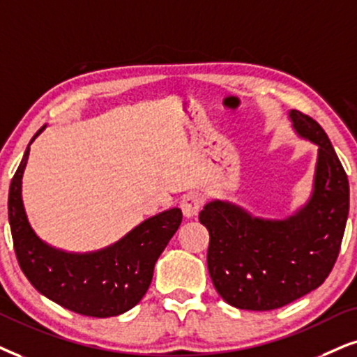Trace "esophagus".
I'll return each mask as SVG.
<instances>
[{
	"instance_id": "34e87169",
	"label": "esophagus",
	"mask_w": 357,
	"mask_h": 357,
	"mask_svg": "<svg viewBox=\"0 0 357 357\" xmlns=\"http://www.w3.org/2000/svg\"><path fill=\"white\" fill-rule=\"evenodd\" d=\"M202 206V197L197 192H188L181 199V209L186 218H196Z\"/></svg>"
}]
</instances>
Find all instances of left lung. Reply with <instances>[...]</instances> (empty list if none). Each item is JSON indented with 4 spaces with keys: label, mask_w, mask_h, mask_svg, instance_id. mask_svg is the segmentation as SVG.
I'll use <instances>...</instances> for the list:
<instances>
[{
    "label": "left lung",
    "mask_w": 357,
    "mask_h": 357,
    "mask_svg": "<svg viewBox=\"0 0 357 357\" xmlns=\"http://www.w3.org/2000/svg\"><path fill=\"white\" fill-rule=\"evenodd\" d=\"M293 130L318 145L313 191L287 219L254 218L227 201L199 212L209 231L207 268L224 301L241 310L282 308L317 290L335 267L349 214V183L328 135L311 116L288 114Z\"/></svg>",
    "instance_id": "8db88e82"
}]
</instances>
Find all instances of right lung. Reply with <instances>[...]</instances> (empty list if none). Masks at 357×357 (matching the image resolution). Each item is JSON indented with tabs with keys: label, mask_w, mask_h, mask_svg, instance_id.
I'll use <instances>...</instances> for the list:
<instances>
[{
	"label": "right lung",
	"mask_w": 357,
	"mask_h": 357,
	"mask_svg": "<svg viewBox=\"0 0 357 357\" xmlns=\"http://www.w3.org/2000/svg\"><path fill=\"white\" fill-rule=\"evenodd\" d=\"M44 128L46 125L29 145ZM29 145L13 176L8 196V218L22 273L49 300L84 317L108 318L132 310L145 296L158 257L181 224V209L173 207L143 220L102 250L72 254L54 249L36 236L22 204L21 184Z\"/></svg>",
	"instance_id": "obj_1"
}]
</instances>
